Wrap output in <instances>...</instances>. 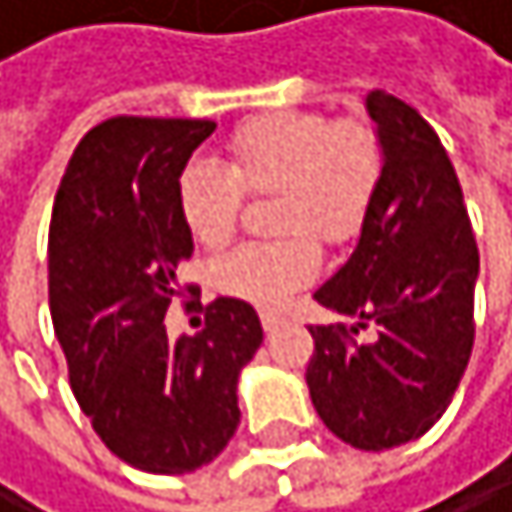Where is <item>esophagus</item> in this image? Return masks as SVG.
I'll return each instance as SVG.
<instances>
[{"instance_id": "34e87169", "label": "esophagus", "mask_w": 512, "mask_h": 512, "mask_svg": "<svg viewBox=\"0 0 512 512\" xmlns=\"http://www.w3.org/2000/svg\"><path fill=\"white\" fill-rule=\"evenodd\" d=\"M261 322H264V331H267V334H273L279 325H285V319H282L279 313H261Z\"/></svg>"}]
</instances>
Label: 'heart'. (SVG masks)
Listing matches in <instances>:
<instances>
[{"label": "heart", "mask_w": 512, "mask_h": 512, "mask_svg": "<svg viewBox=\"0 0 512 512\" xmlns=\"http://www.w3.org/2000/svg\"><path fill=\"white\" fill-rule=\"evenodd\" d=\"M224 168L190 162L178 178V211L190 236L224 245L239 224L242 193H279L276 242H248L214 264V288L276 310L319 276L325 245L353 242L384 178V147L365 119L279 110L242 122L224 147Z\"/></svg>", "instance_id": "heart-1"}]
</instances>
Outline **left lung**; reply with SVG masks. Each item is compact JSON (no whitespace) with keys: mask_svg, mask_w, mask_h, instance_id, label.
<instances>
[{"mask_svg":"<svg viewBox=\"0 0 512 512\" xmlns=\"http://www.w3.org/2000/svg\"><path fill=\"white\" fill-rule=\"evenodd\" d=\"M384 178L350 261L313 298L356 319L310 325L307 387L322 424L362 451L424 436L448 408L473 350L479 248L439 134L387 91L365 97ZM375 327L371 342H356Z\"/></svg>","mask_w":512,"mask_h":512,"instance_id":"1","label":"left lung"}]
</instances>
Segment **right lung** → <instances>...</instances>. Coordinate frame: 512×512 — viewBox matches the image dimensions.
<instances>
[{
	"mask_svg": "<svg viewBox=\"0 0 512 512\" xmlns=\"http://www.w3.org/2000/svg\"><path fill=\"white\" fill-rule=\"evenodd\" d=\"M211 131V119L94 125L51 211L48 304L70 387L101 442L147 473L221 455L239 427V371L264 341L258 313L236 298L211 301L199 334L171 341L162 325L193 254L178 178Z\"/></svg>",
	"mask_w": 512,
	"mask_h": 512,
	"instance_id": "obj_1",
	"label": "right lung"
}]
</instances>
